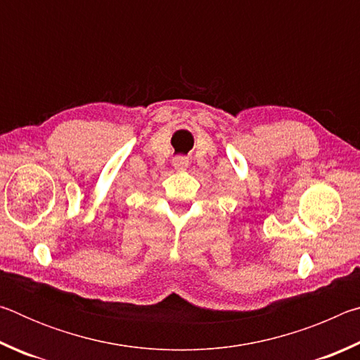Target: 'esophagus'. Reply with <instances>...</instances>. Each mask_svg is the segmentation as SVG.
<instances>
[{"instance_id":"34e87169","label":"esophagus","mask_w":360,"mask_h":360,"mask_svg":"<svg viewBox=\"0 0 360 360\" xmlns=\"http://www.w3.org/2000/svg\"><path fill=\"white\" fill-rule=\"evenodd\" d=\"M187 158L186 157H176L174 158V162H173V165L176 167V168H184V167H187Z\"/></svg>"}]
</instances>
